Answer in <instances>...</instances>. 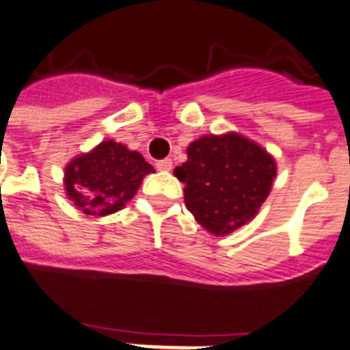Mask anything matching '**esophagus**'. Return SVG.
<instances>
[{"mask_svg": "<svg viewBox=\"0 0 350 350\" xmlns=\"http://www.w3.org/2000/svg\"><path fill=\"white\" fill-rule=\"evenodd\" d=\"M155 166H157V170H161V172H170L173 166V161L172 159H163V161H159Z\"/></svg>", "mask_w": 350, "mask_h": 350, "instance_id": "34e87169", "label": "esophagus"}]
</instances>
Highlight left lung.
<instances>
[{
  "label": "left lung",
  "instance_id": "obj_1",
  "mask_svg": "<svg viewBox=\"0 0 350 350\" xmlns=\"http://www.w3.org/2000/svg\"><path fill=\"white\" fill-rule=\"evenodd\" d=\"M186 152L175 177L186 184L184 202L202 227L225 236L256 216L275 177V163L261 146L238 134L204 135Z\"/></svg>",
  "mask_w": 350,
  "mask_h": 350
}]
</instances>
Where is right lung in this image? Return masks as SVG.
<instances>
[{"label": "right lung", "instance_id": "1", "mask_svg": "<svg viewBox=\"0 0 350 350\" xmlns=\"http://www.w3.org/2000/svg\"><path fill=\"white\" fill-rule=\"evenodd\" d=\"M152 172L154 166L139 152L103 141L68 164L66 193L85 215H112L135 195L144 175Z\"/></svg>", "mask_w": 350, "mask_h": 350}]
</instances>
